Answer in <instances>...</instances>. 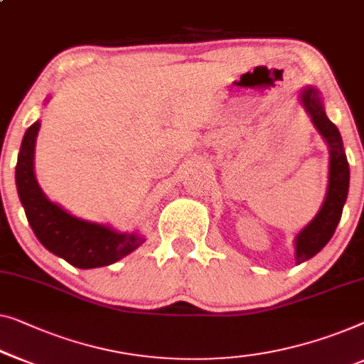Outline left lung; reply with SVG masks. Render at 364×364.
Listing matches in <instances>:
<instances>
[{
	"label": "left lung",
	"mask_w": 364,
	"mask_h": 364,
	"mask_svg": "<svg viewBox=\"0 0 364 364\" xmlns=\"http://www.w3.org/2000/svg\"><path fill=\"white\" fill-rule=\"evenodd\" d=\"M299 102L312 119L315 129L318 131V134L328 146L330 161L328 186H326L322 207L294 238L296 264L314 257L328 243L340 223L350 188V166L345 154L343 139H341L338 128L326 117L322 93L318 92V88L307 85L300 90Z\"/></svg>",
	"instance_id": "1"
}]
</instances>
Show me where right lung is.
Wrapping results in <instances>:
<instances>
[{
	"label": "right lung",
	"mask_w": 364,
	"mask_h": 364,
	"mask_svg": "<svg viewBox=\"0 0 364 364\" xmlns=\"http://www.w3.org/2000/svg\"><path fill=\"white\" fill-rule=\"evenodd\" d=\"M49 102V98L46 100ZM41 119L24 133L16 164V188L26 217L41 245L80 269L113 264L144 243L139 230L119 231L112 225L75 217L42 192L34 172L36 139Z\"/></svg>",
	"instance_id": "right-lung-1"
}]
</instances>
